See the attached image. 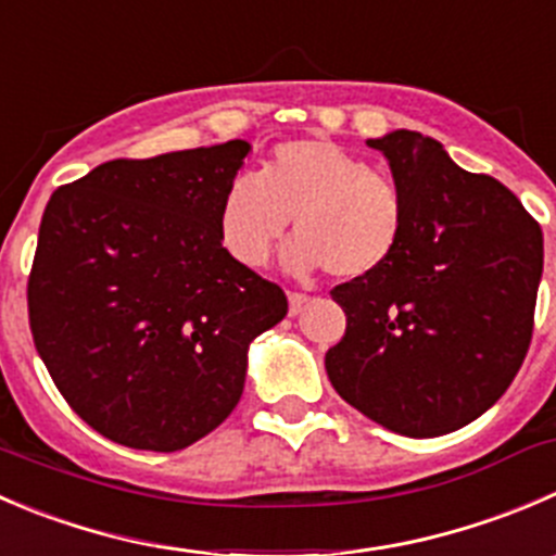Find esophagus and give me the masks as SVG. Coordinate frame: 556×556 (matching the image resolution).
I'll use <instances>...</instances> for the list:
<instances>
[{"label":"esophagus","mask_w":556,"mask_h":556,"mask_svg":"<svg viewBox=\"0 0 556 556\" xmlns=\"http://www.w3.org/2000/svg\"><path fill=\"white\" fill-rule=\"evenodd\" d=\"M288 301H290V315H299L301 309H304L306 304H309V295L306 293H288Z\"/></svg>","instance_id":"34e87169"}]
</instances>
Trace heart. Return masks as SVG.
Listing matches in <instances>:
<instances>
[{
	"label": "heart",
	"instance_id": "1",
	"mask_svg": "<svg viewBox=\"0 0 556 556\" xmlns=\"http://www.w3.org/2000/svg\"><path fill=\"white\" fill-rule=\"evenodd\" d=\"M293 219L288 266L339 279L380 271L407 230V203L391 176L328 138L274 147L255 176H236L219 203V239L241 266L261 268Z\"/></svg>",
	"mask_w": 556,
	"mask_h": 556
}]
</instances>
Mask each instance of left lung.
Returning a JSON list of instances; mask_svg holds the SVG:
<instances>
[{
  "mask_svg": "<svg viewBox=\"0 0 556 556\" xmlns=\"http://www.w3.org/2000/svg\"><path fill=\"white\" fill-rule=\"evenodd\" d=\"M380 149L407 203V230L377 274L337 285L348 317L326 353L339 396L407 438L476 421L530 350L543 274L541 225L519 198L467 174L434 138L396 129Z\"/></svg>",
  "mask_w": 556,
  "mask_h": 556,
  "instance_id": "left-lung-1",
  "label": "left lung"
}]
</instances>
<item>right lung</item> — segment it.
<instances>
[{
  "mask_svg": "<svg viewBox=\"0 0 556 556\" xmlns=\"http://www.w3.org/2000/svg\"><path fill=\"white\" fill-rule=\"evenodd\" d=\"M250 143L111 160L48 201L26 285L35 348L102 438L181 451L233 413L247 348L288 315L282 288L219 239Z\"/></svg>",
  "mask_w": 556,
  "mask_h": 556,
  "instance_id": "1",
  "label": "right lung"
}]
</instances>
